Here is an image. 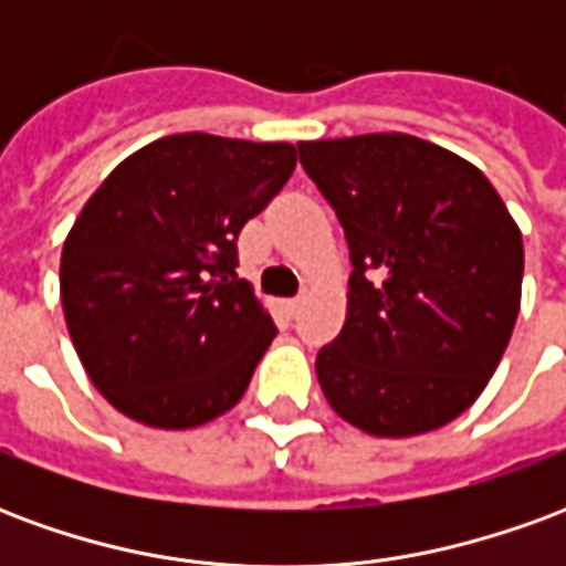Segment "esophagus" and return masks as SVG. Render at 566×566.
<instances>
[{
  "label": "esophagus",
  "instance_id": "obj_1",
  "mask_svg": "<svg viewBox=\"0 0 566 566\" xmlns=\"http://www.w3.org/2000/svg\"><path fill=\"white\" fill-rule=\"evenodd\" d=\"M303 306V296H294V300H284V308L291 312V315H296V308Z\"/></svg>",
  "mask_w": 566,
  "mask_h": 566
}]
</instances>
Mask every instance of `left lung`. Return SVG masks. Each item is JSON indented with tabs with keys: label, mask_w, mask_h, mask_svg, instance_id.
<instances>
[{
	"label": "left lung",
	"mask_w": 566,
	"mask_h": 566,
	"mask_svg": "<svg viewBox=\"0 0 566 566\" xmlns=\"http://www.w3.org/2000/svg\"><path fill=\"white\" fill-rule=\"evenodd\" d=\"M296 148L355 266L343 333L315 357L327 403L373 437L449 424L510 345L518 227L485 175L433 142L369 133Z\"/></svg>",
	"instance_id": "1"
}]
</instances>
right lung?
<instances>
[{
  "label": "right lung",
  "mask_w": 566,
  "mask_h": 566,
  "mask_svg": "<svg viewBox=\"0 0 566 566\" xmlns=\"http://www.w3.org/2000/svg\"><path fill=\"white\" fill-rule=\"evenodd\" d=\"M296 166L287 142L166 136L87 199L60 258L69 336L117 412L187 430L233 409L275 339L235 239Z\"/></svg>",
  "instance_id": "right-lung-1"
}]
</instances>
